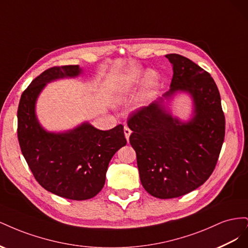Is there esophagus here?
I'll use <instances>...</instances> for the list:
<instances>
[{
  "label": "esophagus",
  "instance_id": "34e87169",
  "mask_svg": "<svg viewBox=\"0 0 248 248\" xmlns=\"http://www.w3.org/2000/svg\"><path fill=\"white\" fill-rule=\"evenodd\" d=\"M124 134H125V138L127 140H129V137L131 134V130L128 126H124Z\"/></svg>",
  "mask_w": 248,
  "mask_h": 248
}]
</instances>
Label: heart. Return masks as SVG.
I'll return each instance as SVG.
<instances>
[{
    "instance_id": "heart-1",
    "label": "heart",
    "mask_w": 248,
    "mask_h": 248,
    "mask_svg": "<svg viewBox=\"0 0 248 248\" xmlns=\"http://www.w3.org/2000/svg\"><path fill=\"white\" fill-rule=\"evenodd\" d=\"M147 78V86L148 89L151 88L155 85L156 82V76L151 72L142 69L141 67L134 66L129 68L126 72L119 77L118 82H117V93L120 100L126 99L127 96H129L131 92H133L138 85L141 81L144 78ZM149 98V93H145L141 97L140 101H146Z\"/></svg>"
}]
</instances>
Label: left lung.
I'll return each mask as SVG.
<instances>
[{
  "label": "left lung",
  "instance_id": "obj_1",
  "mask_svg": "<svg viewBox=\"0 0 248 248\" xmlns=\"http://www.w3.org/2000/svg\"><path fill=\"white\" fill-rule=\"evenodd\" d=\"M172 65L170 89L128 120L141 185L158 199L184 196L204 184L218 160L226 121L219 91L210 74L191 60L166 56ZM179 92L193 99L192 118L181 122L164 106Z\"/></svg>",
  "mask_w": 248,
  "mask_h": 248
}]
</instances>
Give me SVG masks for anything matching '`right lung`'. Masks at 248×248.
I'll list each match as a JSON object with an SVG mask.
<instances>
[{"instance_id":"right-lung-1","label":"right lung","mask_w":248,"mask_h":248,"mask_svg":"<svg viewBox=\"0 0 248 248\" xmlns=\"http://www.w3.org/2000/svg\"><path fill=\"white\" fill-rule=\"evenodd\" d=\"M78 65L51 67L32 80L21 94L17 109V137L21 153L35 179L47 191L69 200L95 197L106 183L111 157L126 145L123 126L99 130L89 122L64 132L44 129L36 102L48 82L74 78Z\"/></svg>"}]
</instances>
